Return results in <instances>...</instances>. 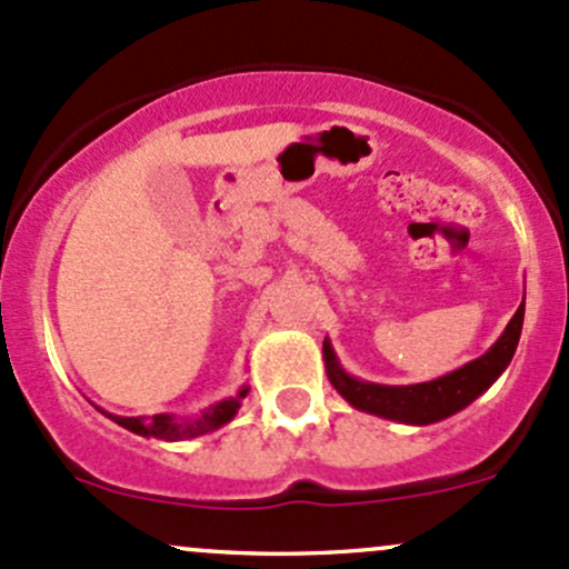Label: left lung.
<instances>
[{"label":"left lung","instance_id":"1","mask_svg":"<svg viewBox=\"0 0 569 569\" xmlns=\"http://www.w3.org/2000/svg\"><path fill=\"white\" fill-rule=\"evenodd\" d=\"M520 328H523V303L518 312L509 320L507 331L501 333L499 342L482 356V359L471 361V365L460 367V370L443 375V378L430 380V383H416V386H378L365 383V380L350 378L337 365L331 345L323 342V359L328 380L333 389L345 397L353 408L359 411L383 416V419L408 421V425H432L447 416L458 413L468 402L477 400L499 375L507 370L512 361L515 348H518Z\"/></svg>","mask_w":569,"mask_h":569}]
</instances>
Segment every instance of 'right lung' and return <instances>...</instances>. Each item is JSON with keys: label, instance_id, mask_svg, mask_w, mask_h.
<instances>
[{"label": "right lung", "instance_id": "1", "mask_svg": "<svg viewBox=\"0 0 569 569\" xmlns=\"http://www.w3.org/2000/svg\"><path fill=\"white\" fill-rule=\"evenodd\" d=\"M246 397V389L238 391V397H230V400L219 402L210 411H204L202 416L189 421H174L172 416L161 413V416H150V419H133V416H111L117 425L126 427V430L137 432V436H148V438H161V441H186V438H197L204 436V432L216 430V427L227 425V421L236 416L238 408H241V400Z\"/></svg>", "mask_w": 569, "mask_h": 569}]
</instances>
